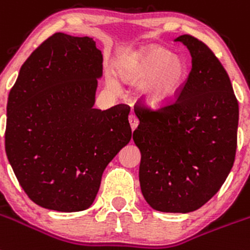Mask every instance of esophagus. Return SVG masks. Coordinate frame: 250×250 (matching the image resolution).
I'll return each mask as SVG.
<instances>
[{
  "mask_svg": "<svg viewBox=\"0 0 250 250\" xmlns=\"http://www.w3.org/2000/svg\"><path fill=\"white\" fill-rule=\"evenodd\" d=\"M129 125H131V128L132 129H136V128H137V125H138V123H140V121H138V118H137V116H136V114H134V113H132V114H129Z\"/></svg>",
  "mask_w": 250,
  "mask_h": 250,
  "instance_id": "34e87169",
  "label": "esophagus"
}]
</instances>
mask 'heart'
Masks as SVG:
<instances>
[{"label": "heart", "instance_id": "obj_1", "mask_svg": "<svg viewBox=\"0 0 250 250\" xmlns=\"http://www.w3.org/2000/svg\"><path fill=\"white\" fill-rule=\"evenodd\" d=\"M117 71L129 83L142 85L143 98L153 107L175 101L190 75L188 62L162 46H149L127 56L118 62ZM109 84L116 85L114 78H109Z\"/></svg>", "mask_w": 250, "mask_h": 250}]
</instances>
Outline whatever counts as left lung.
<instances>
[{
    "label": "left lung",
    "mask_w": 250,
    "mask_h": 250,
    "mask_svg": "<svg viewBox=\"0 0 250 250\" xmlns=\"http://www.w3.org/2000/svg\"><path fill=\"white\" fill-rule=\"evenodd\" d=\"M191 54L188 80L172 104L134 105L133 141L141 152V191L153 210L191 212L224 184L234 164L239 107L227 71L190 35L175 39Z\"/></svg>",
    "instance_id": "left-lung-1"
}]
</instances>
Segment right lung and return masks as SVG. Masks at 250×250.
<instances>
[{"mask_svg": "<svg viewBox=\"0 0 250 250\" xmlns=\"http://www.w3.org/2000/svg\"><path fill=\"white\" fill-rule=\"evenodd\" d=\"M102 62L92 38L56 32L23 62L10 90L6 155L41 208L88 209L105 167L131 141L127 104L94 108Z\"/></svg>", "mask_w": 250, "mask_h": 250, "instance_id": "1", "label": "right lung"}]
</instances>
